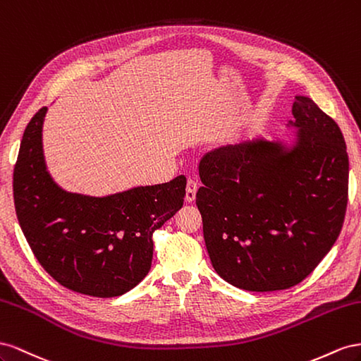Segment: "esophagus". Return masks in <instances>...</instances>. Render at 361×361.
<instances>
[{"instance_id":"1","label":"esophagus","mask_w":361,"mask_h":361,"mask_svg":"<svg viewBox=\"0 0 361 361\" xmlns=\"http://www.w3.org/2000/svg\"><path fill=\"white\" fill-rule=\"evenodd\" d=\"M198 190V183L189 178L188 180V188H186V201L188 202H193L195 201V195H197Z\"/></svg>"}]
</instances>
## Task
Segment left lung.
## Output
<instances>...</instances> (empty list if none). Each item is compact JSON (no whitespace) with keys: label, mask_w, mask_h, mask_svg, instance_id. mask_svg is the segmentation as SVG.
<instances>
[{"label":"left lung","mask_w":361,"mask_h":361,"mask_svg":"<svg viewBox=\"0 0 361 361\" xmlns=\"http://www.w3.org/2000/svg\"><path fill=\"white\" fill-rule=\"evenodd\" d=\"M292 115L290 148L254 139L200 161L197 205L212 264L248 292L301 283L333 248L345 219L349 161L341 128L308 97H295Z\"/></svg>","instance_id":"1"}]
</instances>
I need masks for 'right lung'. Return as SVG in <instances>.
<instances>
[{
	"label": "right lung",
	"mask_w": 361,
	"mask_h": 361,
	"mask_svg": "<svg viewBox=\"0 0 361 361\" xmlns=\"http://www.w3.org/2000/svg\"><path fill=\"white\" fill-rule=\"evenodd\" d=\"M40 109L24 131L13 169L18 221L40 266L69 290L113 298L151 269L152 233L183 207L186 177L109 197L61 189L47 171Z\"/></svg>",
	"instance_id": "1"
}]
</instances>
